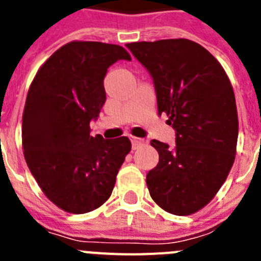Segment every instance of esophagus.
<instances>
[{"mask_svg":"<svg viewBox=\"0 0 261 261\" xmlns=\"http://www.w3.org/2000/svg\"><path fill=\"white\" fill-rule=\"evenodd\" d=\"M130 141H132V147L133 149H137L140 145L145 144L144 138H138V137H130Z\"/></svg>","mask_w":261,"mask_h":261,"instance_id":"1","label":"esophagus"}]
</instances>
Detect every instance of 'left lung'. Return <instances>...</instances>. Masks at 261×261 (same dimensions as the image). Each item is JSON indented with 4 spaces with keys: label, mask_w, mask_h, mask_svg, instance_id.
Wrapping results in <instances>:
<instances>
[{
    "label": "left lung",
    "mask_w": 261,
    "mask_h": 261,
    "mask_svg": "<svg viewBox=\"0 0 261 261\" xmlns=\"http://www.w3.org/2000/svg\"><path fill=\"white\" fill-rule=\"evenodd\" d=\"M150 73L175 147L151 140L159 154L147 172L151 199L176 216L196 213L213 199L234 163L238 114L232 86L221 64L188 39L126 44Z\"/></svg>",
    "instance_id": "1"
}]
</instances>
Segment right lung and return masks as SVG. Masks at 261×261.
Here are the masks:
<instances>
[{
	"label": "right lung",
	"instance_id": "obj_1",
	"mask_svg": "<svg viewBox=\"0 0 261 261\" xmlns=\"http://www.w3.org/2000/svg\"><path fill=\"white\" fill-rule=\"evenodd\" d=\"M119 60L130 61L120 45L70 41L41 65L27 94L24 159L44 195L69 213H87L107 201L132 147L128 137L90 135V121L106 102L107 69Z\"/></svg>",
	"mask_w": 261,
	"mask_h": 261
}]
</instances>
